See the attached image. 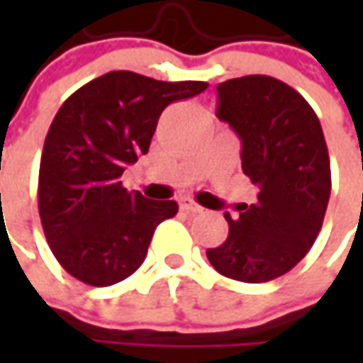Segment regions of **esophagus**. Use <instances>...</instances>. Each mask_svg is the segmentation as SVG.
<instances>
[{"label":"esophagus","instance_id":"esophagus-1","mask_svg":"<svg viewBox=\"0 0 363 363\" xmlns=\"http://www.w3.org/2000/svg\"><path fill=\"white\" fill-rule=\"evenodd\" d=\"M179 208L186 210V212H191V214H198V212H202L203 210L202 206H198L191 198H182V200H179Z\"/></svg>","mask_w":363,"mask_h":363}]
</instances>
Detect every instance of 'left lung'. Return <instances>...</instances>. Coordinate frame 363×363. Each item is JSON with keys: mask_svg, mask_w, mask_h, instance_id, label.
<instances>
[{"mask_svg": "<svg viewBox=\"0 0 363 363\" xmlns=\"http://www.w3.org/2000/svg\"><path fill=\"white\" fill-rule=\"evenodd\" d=\"M218 119L240 137L242 172L258 186V202L226 212L228 238L206 255L220 274L267 283L289 272L321 230L331 169L321 123L289 84L264 74L216 86Z\"/></svg>", "mask_w": 363, "mask_h": 363, "instance_id": "obj_1", "label": "left lung"}]
</instances>
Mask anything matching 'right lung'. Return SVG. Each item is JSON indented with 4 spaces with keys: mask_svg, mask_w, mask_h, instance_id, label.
<instances>
[{
    "mask_svg": "<svg viewBox=\"0 0 363 363\" xmlns=\"http://www.w3.org/2000/svg\"><path fill=\"white\" fill-rule=\"evenodd\" d=\"M206 89L200 80L163 82L113 70L64 101L38 179L42 228L64 271L108 286L143 264L157 224L177 214V203L127 191L121 175L149 151L163 108Z\"/></svg>",
    "mask_w": 363,
    "mask_h": 363,
    "instance_id": "1",
    "label": "right lung"
}]
</instances>
